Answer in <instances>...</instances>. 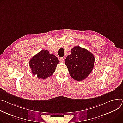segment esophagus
Here are the masks:
<instances>
[{
    "mask_svg": "<svg viewBox=\"0 0 123 123\" xmlns=\"http://www.w3.org/2000/svg\"><path fill=\"white\" fill-rule=\"evenodd\" d=\"M64 60H65V58H63V57H61L60 58V61L62 62H64Z\"/></svg>",
    "mask_w": 123,
    "mask_h": 123,
    "instance_id": "esophagus-1",
    "label": "esophagus"
}]
</instances>
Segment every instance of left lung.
<instances>
[{"mask_svg": "<svg viewBox=\"0 0 123 123\" xmlns=\"http://www.w3.org/2000/svg\"><path fill=\"white\" fill-rule=\"evenodd\" d=\"M94 55L85 49L76 46L66 57L65 63L71 76L75 80L82 81L90 74L94 68Z\"/></svg>", "mask_w": 123, "mask_h": 123, "instance_id": "8db88e82", "label": "left lung"}]
</instances>
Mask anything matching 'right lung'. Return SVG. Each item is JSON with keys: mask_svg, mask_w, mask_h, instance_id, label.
<instances>
[{"mask_svg": "<svg viewBox=\"0 0 123 123\" xmlns=\"http://www.w3.org/2000/svg\"><path fill=\"white\" fill-rule=\"evenodd\" d=\"M59 62L54 54H49L48 50L43 49L30 60L29 64L33 74H37L38 79L44 80L55 72Z\"/></svg>", "mask_w": 123, "mask_h": 123, "instance_id": "add662e5", "label": "right lung"}]
</instances>
